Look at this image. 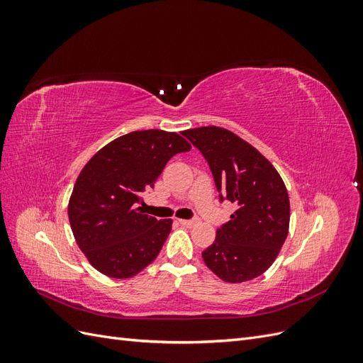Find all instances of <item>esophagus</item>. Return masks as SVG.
Listing matches in <instances>:
<instances>
[{
	"instance_id": "esophagus-1",
	"label": "esophagus",
	"mask_w": 363,
	"mask_h": 363,
	"mask_svg": "<svg viewBox=\"0 0 363 363\" xmlns=\"http://www.w3.org/2000/svg\"><path fill=\"white\" fill-rule=\"evenodd\" d=\"M179 223L186 227H192L196 224V219H179Z\"/></svg>"
}]
</instances>
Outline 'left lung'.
Instances as JSON below:
<instances>
[{"label": "left lung", "mask_w": 363, "mask_h": 363, "mask_svg": "<svg viewBox=\"0 0 363 363\" xmlns=\"http://www.w3.org/2000/svg\"><path fill=\"white\" fill-rule=\"evenodd\" d=\"M182 135L208 163L219 201L238 206L201 252L206 265L228 283L262 276L279 256L289 230V196L280 174L255 147L225 128L200 127Z\"/></svg>", "instance_id": "8db88e82"}]
</instances>
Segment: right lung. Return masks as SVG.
<instances>
[{
  "instance_id": "1",
  "label": "right lung",
  "mask_w": 363,
  "mask_h": 363,
  "mask_svg": "<svg viewBox=\"0 0 363 363\" xmlns=\"http://www.w3.org/2000/svg\"><path fill=\"white\" fill-rule=\"evenodd\" d=\"M191 150L177 133L131 131L101 148L84 164L68 206L74 238L91 265L113 279L136 276L157 257L172 219L138 207L168 160Z\"/></svg>"
}]
</instances>
